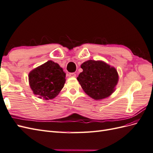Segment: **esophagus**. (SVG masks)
<instances>
[{
  "label": "esophagus",
  "instance_id": "obj_1",
  "mask_svg": "<svg viewBox=\"0 0 153 153\" xmlns=\"http://www.w3.org/2000/svg\"><path fill=\"white\" fill-rule=\"evenodd\" d=\"M68 76L69 77H75L76 76V74L75 73H69L68 74Z\"/></svg>",
  "mask_w": 153,
  "mask_h": 153
}]
</instances>
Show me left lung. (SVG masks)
I'll return each mask as SVG.
<instances>
[{
  "mask_svg": "<svg viewBox=\"0 0 153 153\" xmlns=\"http://www.w3.org/2000/svg\"><path fill=\"white\" fill-rule=\"evenodd\" d=\"M83 71L77 78L87 94L94 100L107 98L114 91L118 74L114 68L103 61L89 60L81 65Z\"/></svg>",
  "mask_w": 153,
  "mask_h": 153,
  "instance_id": "left-lung-1",
  "label": "left lung"
}]
</instances>
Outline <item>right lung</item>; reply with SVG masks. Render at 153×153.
Returning a JSON list of instances; mask_svg holds the SVG:
<instances>
[{
	"mask_svg": "<svg viewBox=\"0 0 153 153\" xmlns=\"http://www.w3.org/2000/svg\"><path fill=\"white\" fill-rule=\"evenodd\" d=\"M65 76L58 64L49 61L30 71L29 84L34 94L39 96V98L53 99L63 88Z\"/></svg>",
	"mask_w": 153,
	"mask_h": 153,
	"instance_id": "obj_1",
	"label": "right lung"
}]
</instances>
